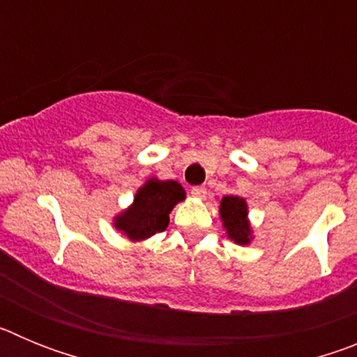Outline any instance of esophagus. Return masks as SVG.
I'll use <instances>...</instances> for the list:
<instances>
[{"label":"esophagus","mask_w":357,"mask_h":357,"mask_svg":"<svg viewBox=\"0 0 357 357\" xmlns=\"http://www.w3.org/2000/svg\"><path fill=\"white\" fill-rule=\"evenodd\" d=\"M191 195H193L195 198H198V200H204L207 195V189L206 188H202V185H197V188L191 189Z\"/></svg>","instance_id":"1"}]
</instances>
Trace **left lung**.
<instances>
[{
    "label": "left lung",
    "instance_id": "obj_1",
    "mask_svg": "<svg viewBox=\"0 0 357 357\" xmlns=\"http://www.w3.org/2000/svg\"><path fill=\"white\" fill-rule=\"evenodd\" d=\"M220 216L227 236L238 245H248L252 239L250 222H248V207L245 198L241 197H223L220 202Z\"/></svg>",
    "mask_w": 357,
    "mask_h": 357
}]
</instances>
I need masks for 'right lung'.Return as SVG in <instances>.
Here are the masks:
<instances>
[{"instance_id":"add662e5","label":"right lung","mask_w":357,"mask_h":357,"mask_svg":"<svg viewBox=\"0 0 357 357\" xmlns=\"http://www.w3.org/2000/svg\"><path fill=\"white\" fill-rule=\"evenodd\" d=\"M185 198V191L175 181L148 178L137 189L134 204L114 218V227L130 241H143L166 230L169 213Z\"/></svg>"}]
</instances>
